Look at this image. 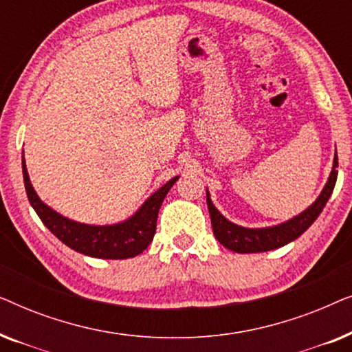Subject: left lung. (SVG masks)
I'll use <instances>...</instances> for the list:
<instances>
[{"mask_svg":"<svg viewBox=\"0 0 352 352\" xmlns=\"http://www.w3.org/2000/svg\"><path fill=\"white\" fill-rule=\"evenodd\" d=\"M336 176H338V155L335 153L333 168H331L329 181H327L324 190L320 192V195L317 197L314 204L302 211V213L295 216V218L287 221V223L263 229H247L230 223L214 208L208 190H206V204H208L211 228H213L214 237L218 239L221 245H224L226 248L232 250L235 253L269 252V250L280 248L283 245L293 242L305 230L309 229V226L319 218V214L330 199L331 192H333Z\"/></svg>","mask_w":352,"mask_h":352,"instance_id":"left-lung-1","label":"left lung"}]
</instances>
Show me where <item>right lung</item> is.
Returning a JSON list of instances; mask_svg holds the SVG:
<instances>
[{"instance_id": "add662e5", "label": "right lung", "mask_w": 352, "mask_h": 352, "mask_svg": "<svg viewBox=\"0 0 352 352\" xmlns=\"http://www.w3.org/2000/svg\"><path fill=\"white\" fill-rule=\"evenodd\" d=\"M23 182H25L27 197L33 210L40 216L43 224L67 247L86 256L102 259H126L141 254L153 240L157 229L158 210L165 200L168 190L179 179L173 177L155 194L146 200L141 208L131 218L113 226H89L75 223L43 204L33 189L28 177L25 160H22Z\"/></svg>"}]
</instances>
